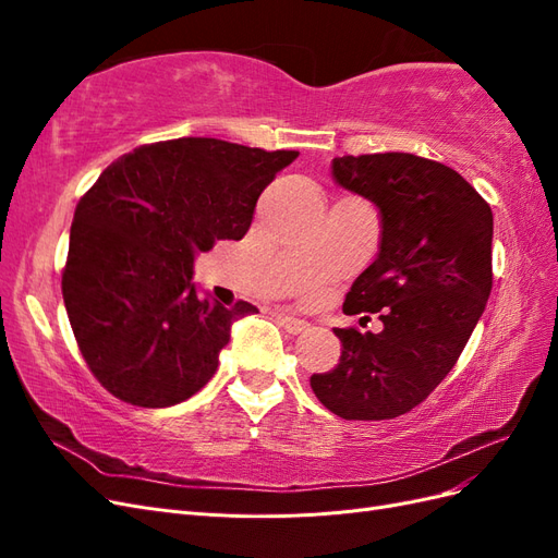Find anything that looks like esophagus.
Returning a JSON list of instances; mask_svg holds the SVG:
<instances>
[{"mask_svg": "<svg viewBox=\"0 0 558 558\" xmlns=\"http://www.w3.org/2000/svg\"><path fill=\"white\" fill-rule=\"evenodd\" d=\"M279 324H281V328H283L286 332H291V335H300V332L310 330L307 320H302V318L291 316V314H279Z\"/></svg>", "mask_w": 558, "mask_h": 558, "instance_id": "obj_1", "label": "esophagus"}]
</instances>
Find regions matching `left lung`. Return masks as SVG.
I'll return each instance as SVG.
<instances>
[{"mask_svg":"<svg viewBox=\"0 0 558 558\" xmlns=\"http://www.w3.org/2000/svg\"><path fill=\"white\" fill-rule=\"evenodd\" d=\"M330 174L379 214L377 258L342 310L379 314L384 328H332L340 363L310 384L347 421L393 418L449 375L484 314L494 214L459 172L412 154L335 158Z\"/></svg>","mask_w":558,"mask_h":558,"instance_id":"8db88e82","label":"left lung"}]
</instances>
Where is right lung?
I'll return each instance as SVG.
<instances>
[{
	"label": "right lung",
	"instance_id": "1",
	"mask_svg": "<svg viewBox=\"0 0 558 558\" xmlns=\"http://www.w3.org/2000/svg\"><path fill=\"white\" fill-rule=\"evenodd\" d=\"M298 150L183 137L134 148L81 197L62 298L78 349L109 393L172 408L205 386L248 302L193 281L197 253L242 240L260 193Z\"/></svg>",
	"mask_w": 558,
	"mask_h": 558
}]
</instances>
